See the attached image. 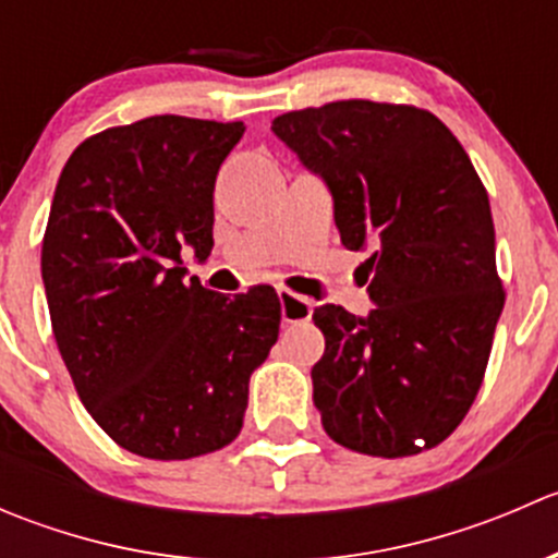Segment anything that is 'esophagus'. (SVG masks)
<instances>
[{"instance_id":"34e87169","label":"esophagus","mask_w":558,"mask_h":558,"mask_svg":"<svg viewBox=\"0 0 558 558\" xmlns=\"http://www.w3.org/2000/svg\"><path fill=\"white\" fill-rule=\"evenodd\" d=\"M278 296H280V313H283L286 324H300V320H311L313 300L294 294V291H289V289H280Z\"/></svg>"}]
</instances>
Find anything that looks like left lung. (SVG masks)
Returning a JSON list of instances; mask_svg holds the SVG:
<instances>
[{"label": "left lung", "instance_id": "8db88e82", "mask_svg": "<svg viewBox=\"0 0 558 558\" xmlns=\"http://www.w3.org/2000/svg\"><path fill=\"white\" fill-rule=\"evenodd\" d=\"M272 132L331 189L342 245L373 251L375 311H313L326 435L384 459L440 446L481 391L505 307L486 185L451 129L413 105L342 99L283 112Z\"/></svg>", "mask_w": 558, "mask_h": 558}]
</instances>
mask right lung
Wrapping results in <instances>:
<instances>
[{"label": "right lung", "mask_w": 558, "mask_h": 558, "mask_svg": "<svg viewBox=\"0 0 558 558\" xmlns=\"http://www.w3.org/2000/svg\"><path fill=\"white\" fill-rule=\"evenodd\" d=\"M243 121L150 116L83 140L56 183L43 283L77 397L112 442L156 461L221 451L251 373L278 340L269 286L223 296L185 280L213 247V189Z\"/></svg>", "instance_id": "1"}]
</instances>
